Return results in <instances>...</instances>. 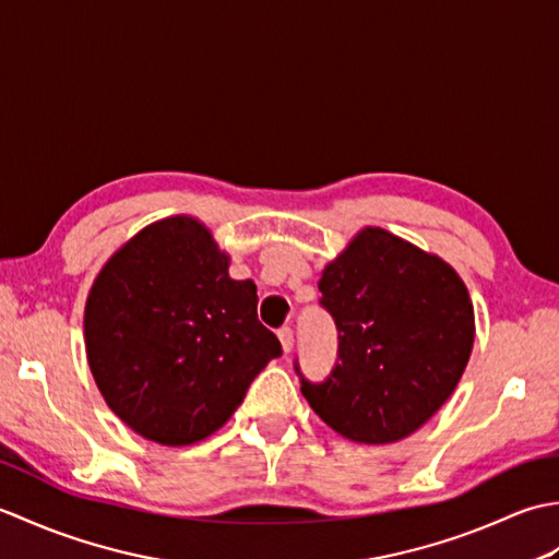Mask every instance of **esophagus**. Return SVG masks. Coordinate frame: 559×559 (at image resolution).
<instances>
[{
	"label": "esophagus",
	"mask_w": 559,
	"mask_h": 559,
	"mask_svg": "<svg viewBox=\"0 0 559 559\" xmlns=\"http://www.w3.org/2000/svg\"><path fill=\"white\" fill-rule=\"evenodd\" d=\"M278 338H281L283 353H290L293 350V329L290 326H281L278 329Z\"/></svg>",
	"instance_id": "obj_1"
}]
</instances>
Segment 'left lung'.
Here are the masks:
<instances>
[{"label": "left lung", "instance_id": "left-lung-1", "mask_svg": "<svg viewBox=\"0 0 559 559\" xmlns=\"http://www.w3.org/2000/svg\"><path fill=\"white\" fill-rule=\"evenodd\" d=\"M338 331L336 362L300 391L353 442L389 444L430 420L471 358L473 305L447 261L382 228H365L319 281Z\"/></svg>", "mask_w": 559, "mask_h": 559}]
</instances>
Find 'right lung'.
<instances>
[{"mask_svg":"<svg viewBox=\"0 0 559 559\" xmlns=\"http://www.w3.org/2000/svg\"><path fill=\"white\" fill-rule=\"evenodd\" d=\"M257 302L254 283L228 276L204 225H148L103 266L86 302V355L103 399L158 444L213 435L281 355Z\"/></svg>","mask_w":559,"mask_h":559,"instance_id":"add662e5","label":"right lung"}]
</instances>
